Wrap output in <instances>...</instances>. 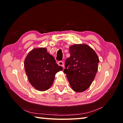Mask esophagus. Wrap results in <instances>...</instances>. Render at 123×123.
<instances>
[{
  "instance_id": "1",
  "label": "esophagus",
  "mask_w": 123,
  "mask_h": 123,
  "mask_svg": "<svg viewBox=\"0 0 123 123\" xmlns=\"http://www.w3.org/2000/svg\"><path fill=\"white\" fill-rule=\"evenodd\" d=\"M58 64L59 66H61L62 67H64V63H63V62L62 61H60L58 62Z\"/></svg>"
}]
</instances>
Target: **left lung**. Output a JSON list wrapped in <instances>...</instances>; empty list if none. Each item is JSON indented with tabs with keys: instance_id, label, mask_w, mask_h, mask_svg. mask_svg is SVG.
Masks as SVG:
<instances>
[{
	"instance_id": "left-lung-1",
	"label": "left lung",
	"mask_w": 123,
	"mask_h": 123,
	"mask_svg": "<svg viewBox=\"0 0 123 123\" xmlns=\"http://www.w3.org/2000/svg\"><path fill=\"white\" fill-rule=\"evenodd\" d=\"M70 56L65 62L64 72L74 91L83 92L90 87L97 72L98 56L86 44H74L69 48Z\"/></svg>"
}]
</instances>
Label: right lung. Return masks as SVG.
Wrapping results in <instances>:
<instances>
[{
	"mask_svg": "<svg viewBox=\"0 0 123 123\" xmlns=\"http://www.w3.org/2000/svg\"><path fill=\"white\" fill-rule=\"evenodd\" d=\"M24 67L31 84L36 89L42 91L51 87L55 75L63 69L44 48L32 49L26 57Z\"/></svg>",
	"mask_w": 123,
	"mask_h": 123,
	"instance_id": "right-lung-1",
	"label": "right lung"
}]
</instances>
